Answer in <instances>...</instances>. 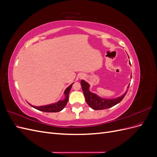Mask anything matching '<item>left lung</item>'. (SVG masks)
Instances as JSON below:
<instances>
[{
    "instance_id": "8db88e82",
    "label": "left lung",
    "mask_w": 157,
    "mask_h": 157,
    "mask_svg": "<svg viewBox=\"0 0 157 157\" xmlns=\"http://www.w3.org/2000/svg\"><path fill=\"white\" fill-rule=\"evenodd\" d=\"M129 58V57H128ZM81 83V86L82 88V91L84 95L85 99H86V101L88 103V105L94 110H101V109H105L113 107L114 105H117L118 103H120L122 99L124 98L127 91L121 96V97H118L117 99H106L101 98L100 97L98 96L97 95L93 94L89 91V84L82 80L80 81ZM129 88V86H128Z\"/></svg>"
}]
</instances>
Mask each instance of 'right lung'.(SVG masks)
<instances>
[{"mask_svg": "<svg viewBox=\"0 0 157 157\" xmlns=\"http://www.w3.org/2000/svg\"><path fill=\"white\" fill-rule=\"evenodd\" d=\"M73 84H71L70 86L65 90V91L64 92L65 98L64 100H60L58 103H54V104H51V105H45V106H40V107H35V106H31L35 108L37 110H39L41 111H44V112H47V113H56V112H59L60 111L62 110V109L65 107V105H67V103L69 100V94L70 92V90L72 87Z\"/></svg>", "mask_w": 157, "mask_h": 157, "instance_id": "add662e5", "label": "right lung"}]
</instances>
